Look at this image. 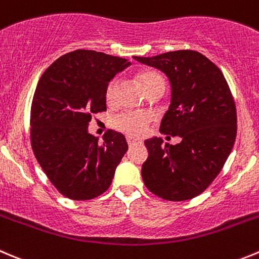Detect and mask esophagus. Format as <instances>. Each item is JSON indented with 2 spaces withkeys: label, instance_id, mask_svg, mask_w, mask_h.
Returning <instances> with one entry per match:
<instances>
[{
  "label": "esophagus",
  "instance_id": "esophagus-1",
  "mask_svg": "<svg viewBox=\"0 0 259 259\" xmlns=\"http://www.w3.org/2000/svg\"><path fill=\"white\" fill-rule=\"evenodd\" d=\"M126 142H127V144H129V146L132 147V146H134L135 143H137L138 139H135V138H133V137H127L126 138Z\"/></svg>",
  "mask_w": 259,
  "mask_h": 259
}]
</instances>
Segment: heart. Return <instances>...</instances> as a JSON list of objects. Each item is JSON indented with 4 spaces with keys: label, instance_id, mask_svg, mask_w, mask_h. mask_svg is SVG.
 Listing matches in <instances>:
<instances>
[{
    "label": "heart",
    "instance_id": "heart-1",
    "mask_svg": "<svg viewBox=\"0 0 259 259\" xmlns=\"http://www.w3.org/2000/svg\"><path fill=\"white\" fill-rule=\"evenodd\" d=\"M138 79L143 85L144 91L151 88L158 81H163L161 78V75L157 74L154 71H143L138 75ZM118 80L117 79H112L108 83L107 89H106V100L107 102H112L116 97V92H117ZM149 116L143 112H132V113H124L120 115L113 120V127L117 129L118 132H122L127 135H133V137H139L143 135L148 129L149 124Z\"/></svg>",
    "mask_w": 259,
    "mask_h": 259
}]
</instances>
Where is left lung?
<instances>
[{
    "label": "left lung",
    "mask_w": 259,
    "mask_h": 259,
    "mask_svg": "<svg viewBox=\"0 0 259 259\" xmlns=\"http://www.w3.org/2000/svg\"><path fill=\"white\" fill-rule=\"evenodd\" d=\"M134 60L167 76L171 101L159 132L181 139L175 146L157 137L144 142L148 151L142 166L144 184L166 200L192 199L216 179L235 143V103L226 79L197 51Z\"/></svg>",
    "instance_id": "1"
}]
</instances>
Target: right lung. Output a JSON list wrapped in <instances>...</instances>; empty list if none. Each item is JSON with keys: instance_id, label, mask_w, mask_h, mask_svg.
I'll list each match as a JSON object with an SVG mask.
<instances>
[{"instance_id": "add662e5", "label": "right lung", "mask_w": 259, "mask_h": 259, "mask_svg": "<svg viewBox=\"0 0 259 259\" xmlns=\"http://www.w3.org/2000/svg\"><path fill=\"white\" fill-rule=\"evenodd\" d=\"M126 59L89 50L69 52L40 76L30 112L31 148L65 197L88 200L112 183L127 151L124 135L108 130L102 143L88 132L93 113L106 111V89Z\"/></svg>"}]
</instances>
